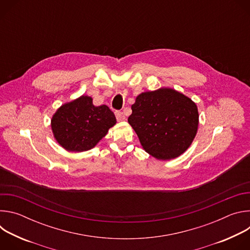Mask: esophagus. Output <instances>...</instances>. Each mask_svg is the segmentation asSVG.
Here are the masks:
<instances>
[{"label": "esophagus", "instance_id": "obj_1", "mask_svg": "<svg viewBox=\"0 0 250 250\" xmlns=\"http://www.w3.org/2000/svg\"><path fill=\"white\" fill-rule=\"evenodd\" d=\"M116 117H117V120L119 122H123V121H125V116L124 115V113L122 112H116Z\"/></svg>", "mask_w": 250, "mask_h": 250}]
</instances>
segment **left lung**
<instances>
[{
    "instance_id": "obj_1",
    "label": "left lung",
    "mask_w": 250,
    "mask_h": 250,
    "mask_svg": "<svg viewBox=\"0 0 250 250\" xmlns=\"http://www.w3.org/2000/svg\"><path fill=\"white\" fill-rule=\"evenodd\" d=\"M128 124L140 145L159 160L180 156L192 145L199 125L197 104L172 88L144 92L131 104Z\"/></svg>"
}]
</instances>
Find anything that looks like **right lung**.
<instances>
[{
  "label": "right lung",
  "instance_id": "1",
  "mask_svg": "<svg viewBox=\"0 0 250 250\" xmlns=\"http://www.w3.org/2000/svg\"><path fill=\"white\" fill-rule=\"evenodd\" d=\"M117 124L108 105H94L93 99L81 96L63 104L51 119V129L58 144L67 151L92 149Z\"/></svg>",
  "mask_w": 250,
  "mask_h": 250
}]
</instances>
